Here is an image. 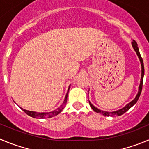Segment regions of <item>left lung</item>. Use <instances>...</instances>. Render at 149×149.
I'll use <instances>...</instances> for the list:
<instances>
[{
	"instance_id": "left-lung-1",
	"label": "left lung",
	"mask_w": 149,
	"mask_h": 149,
	"mask_svg": "<svg viewBox=\"0 0 149 149\" xmlns=\"http://www.w3.org/2000/svg\"><path fill=\"white\" fill-rule=\"evenodd\" d=\"M132 46H133V48H134V51H135L136 53H137V56H138V57H139V59H140V63H141V66H142L141 80H140V86H139L138 93H137V95H136L135 98H134L133 101H132L131 102L129 103V104H128L125 107L122 108V109H119V110L115 111V112H104V111H101V110H100V109H97V108L95 107H94L93 105L91 104V103L89 102L90 103V107H91L92 109H93L95 112H96L97 113H100L103 115H105V116H120V115L124 114L126 111L129 110V109H130V108H131L134 105V104H135L136 103H137V100H138L139 98H140V94H141V92H142V88H143V76H144L143 61V59H142L141 56H140V51H139V48H138V47H137V42H136L134 40H133V42H132Z\"/></svg>"
}]
</instances>
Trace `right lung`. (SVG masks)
I'll list each match as a JSON object with an SVG mask.
<instances>
[{
  "label": "right lung",
  "mask_w": 149,
  "mask_h": 149,
  "mask_svg": "<svg viewBox=\"0 0 149 149\" xmlns=\"http://www.w3.org/2000/svg\"><path fill=\"white\" fill-rule=\"evenodd\" d=\"M69 89H68V90H69ZM68 93H67L66 96H65V101H64L63 104H62L60 107L57 108V109H56V110H54L53 112H32V111L26 110V109H22V108L21 109H23V110L24 111V112H26L28 115H29V116H31V117H32V118H52V117L56 116V115H58L59 113H60V112L62 111V109H64V107H65V105L66 104V103H67V100H68Z\"/></svg>",
  "instance_id": "obj_1"
}]
</instances>
